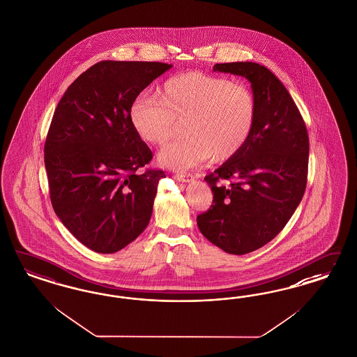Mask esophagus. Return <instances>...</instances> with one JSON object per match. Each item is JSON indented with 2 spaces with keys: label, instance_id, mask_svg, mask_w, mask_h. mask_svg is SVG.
<instances>
[{
  "label": "esophagus",
  "instance_id": "obj_1",
  "mask_svg": "<svg viewBox=\"0 0 357 357\" xmlns=\"http://www.w3.org/2000/svg\"><path fill=\"white\" fill-rule=\"evenodd\" d=\"M175 178H176V181L183 182V183H188L194 179L192 174H175Z\"/></svg>",
  "mask_w": 357,
  "mask_h": 357
}]
</instances>
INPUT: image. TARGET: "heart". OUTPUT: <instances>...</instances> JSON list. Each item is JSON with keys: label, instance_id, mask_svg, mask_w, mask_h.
I'll list each match as a JSON object with an SVG mask.
<instances>
[{"label": "heart", "instance_id": "heart-1", "mask_svg": "<svg viewBox=\"0 0 357 357\" xmlns=\"http://www.w3.org/2000/svg\"><path fill=\"white\" fill-rule=\"evenodd\" d=\"M155 98H137L129 120L141 139L165 145L176 123L183 121V139L160 150L158 163L174 170H188L207 162L228 160L250 139L257 120L253 92L219 75L188 71L167 79Z\"/></svg>", "mask_w": 357, "mask_h": 357}]
</instances>
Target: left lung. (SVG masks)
<instances>
[{
    "mask_svg": "<svg viewBox=\"0 0 357 357\" xmlns=\"http://www.w3.org/2000/svg\"><path fill=\"white\" fill-rule=\"evenodd\" d=\"M213 71L244 76L257 101L253 135L237 155L204 178L213 200L197 218L208 241L240 256L271 241L299 206L307 183V129L294 100L266 67L219 63Z\"/></svg>",
    "mask_w": 357,
    "mask_h": 357,
    "instance_id": "8db88e82",
    "label": "left lung"
}]
</instances>
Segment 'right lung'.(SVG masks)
I'll list each match as a JSON object with an SVG mask.
<instances>
[{
	"instance_id": "obj_1",
	"label": "right lung",
	"mask_w": 357,
	"mask_h": 357,
	"mask_svg": "<svg viewBox=\"0 0 357 357\" xmlns=\"http://www.w3.org/2000/svg\"><path fill=\"white\" fill-rule=\"evenodd\" d=\"M172 64L102 61L67 88L45 142L50 199L86 248L116 253L148 227L162 170L137 172L153 153L135 133L132 101Z\"/></svg>"
}]
</instances>
